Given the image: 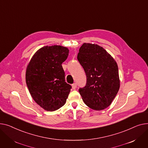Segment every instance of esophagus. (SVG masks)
Here are the masks:
<instances>
[{"label":"esophagus","mask_w":148,"mask_h":148,"mask_svg":"<svg viewBox=\"0 0 148 148\" xmlns=\"http://www.w3.org/2000/svg\"><path fill=\"white\" fill-rule=\"evenodd\" d=\"M76 87H77V84H76V83H74V84H72V88H73V90H75Z\"/></svg>","instance_id":"34e87169"}]
</instances>
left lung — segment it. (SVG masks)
I'll return each mask as SVG.
<instances>
[{
	"mask_svg": "<svg viewBox=\"0 0 148 148\" xmlns=\"http://www.w3.org/2000/svg\"><path fill=\"white\" fill-rule=\"evenodd\" d=\"M77 58L86 76L85 86L79 89L84 102L95 110L106 109L120 86L116 61L103 47L89 43H83Z\"/></svg>",
	"mask_w": 148,
	"mask_h": 148,
	"instance_id": "8db88e82",
	"label": "left lung"
}]
</instances>
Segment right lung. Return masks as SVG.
<instances>
[{
	"label": "right lung",
	"mask_w": 148,
	"mask_h": 148,
	"mask_svg": "<svg viewBox=\"0 0 148 148\" xmlns=\"http://www.w3.org/2000/svg\"><path fill=\"white\" fill-rule=\"evenodd\" d=\"M69 53L60 45L45 46L38 50L29 62L25 81L33 99L47 111L64 106L72 86L65 82L62 64Z\"/></svg>",
	"instance_id": "1"
}]
</instances>
